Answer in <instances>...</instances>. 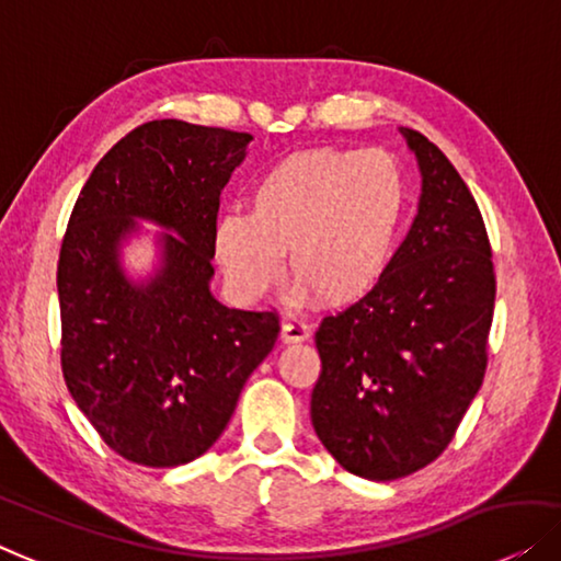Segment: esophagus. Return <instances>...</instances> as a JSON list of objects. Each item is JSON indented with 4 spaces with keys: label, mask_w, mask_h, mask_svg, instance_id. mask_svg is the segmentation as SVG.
Listing matches in <instances>:
<instances>
[{
    "label": "esophagus",
    "mask_w": 561,
    "mask_h": 561,
    "mask_svg": "<svg viewBox=\"0 0 561 561\" xmlns=\"http://www.w3.org/2000/svg\"><path fill=\"white\" fill-rule=\"evenodd\" d=\"M280 336L286 344H298V341H306L311 336V327L304 323L300 319H286L283 321V329H280Z\"/></svg>",
    "instance_id": "obj_1"
}]
</instances>
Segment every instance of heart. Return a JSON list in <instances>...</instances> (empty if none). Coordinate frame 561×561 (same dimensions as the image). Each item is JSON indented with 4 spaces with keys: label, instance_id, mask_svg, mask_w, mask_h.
<instances>
[{
    "label": "heart",
    "instance_id": "b5f03b06",
    "mask_svg": "<svg viewBox=\"0 0 561 561\" xmlns=\"http://www.w3.org/2000/svg\"><path fill=\"white\" fill-rule=\"evenodd\" d=\"M250 213H225L213 230L217 263L234 296L257 300L294 278L327 304L375 288L408 207L404 169L389 151H304L253 184Z\"/></svg>",
    "mask_w": 561,
    "mask_h": 561
}]
</instances>
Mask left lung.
Wrapping results in <instances>:
<instances>
[{"label":"left lung","mask_w":561,"mask_h":561,"mask_svg":"<svg viewBox=\"0 0 561 561\" xmlns=\"http://www.w3.org/2000/svg\"><path fill=\"white\" fill-rule=\"evenodd\" d=\"M422 172L415 222L387 271L316 331V435L369 481L425 468L483 385L496 273L481 209L448 157L402 128Z\"/></svg>","instance_id":"8db88e82"}]
</instances>
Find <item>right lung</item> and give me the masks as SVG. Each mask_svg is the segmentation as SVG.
<instances>
[{
  "instance_id": "right-lung-1",
  "label": "right lung",
  "mask_w": 561,
  "mask_h": 561,
  "mask_svg": "<svg viewBox=\"0 0 561 561\" xmlns=\"http://www.w3.org/2000/svg\"><path fill=\"white\" fill-rule=\"evenodd\" d=\"M250 141L149 121L95 164L70 213L58 261L62 377L101 440L139 466H184L213 448L278 339V311L227 308L209 294L220 194ZM136 216L175 232L146 287L117 263Z\"/></svg>"
}]
</instances>
